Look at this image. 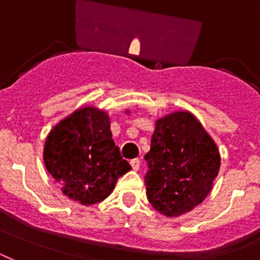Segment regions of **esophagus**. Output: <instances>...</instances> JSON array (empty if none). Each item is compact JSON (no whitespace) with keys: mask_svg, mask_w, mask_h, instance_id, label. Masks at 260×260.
<instances>
[{"mask_svg":"<svg viewBox=\"0 0 260 260\" xmlns=\"http://www.w3.org/2000/svg\"><path fill=\"white\" fill-rule=\"evenodd\" d=\"M131 166H132V169H134L135 171H138L139 169H140V160H139V159H132V160H131Z\"/></svg>","mask_w":260,"mask_h":260,"instance_id":"34e87169","label":"esophagus"}]
</instances>
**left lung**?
<instances>
[{"label":"left lung","instance_id":"left-lung-1","mask_svg":"<svg viewBox=\"0 0 260 260\" xmlns=\"http://www.w3.org/2000/svg\"><path fill=\"white\" fill-rule=\"evenodd\" d=\"M147 198L159 213L174 217L201 204L220 169L214 142L193 114L177 112L156 121L146 156Z\"/></svg>","mask_w":260,"mask_h":260}]
</instances>
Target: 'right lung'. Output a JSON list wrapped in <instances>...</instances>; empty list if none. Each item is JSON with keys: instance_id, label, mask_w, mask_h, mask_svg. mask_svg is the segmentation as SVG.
<instances>
[{"instance_id": "add662e5", "label": "right lung", "mask_w": 260, "mask_h": 260, "mask_svg": "<svg viewBox=\"0 0 260 260\" xmlns=\"http://www.w3.org/2000/svg\"><path fill=\"white\" fill-rule=\"evenodd\" d=\"M44 163L63 193L82 205L102 201L131 170L112 139L108 114L94 108L77 110L51 131Z\"/></svg>"}]
</instances>
